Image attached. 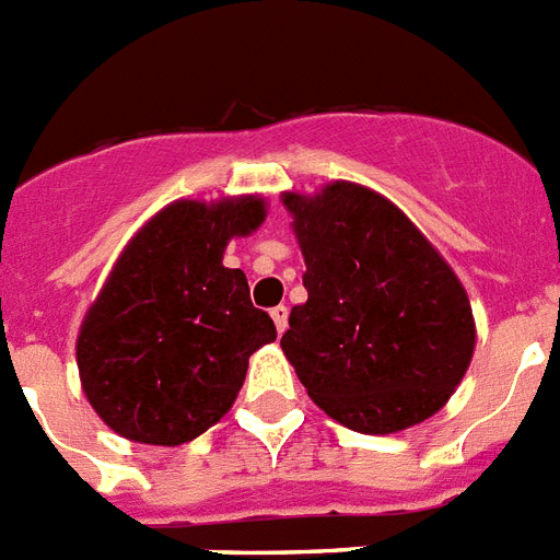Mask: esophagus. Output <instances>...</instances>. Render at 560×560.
<instances>
[{"mask_svg": "<svg viewBox=\"0 0 560 560\" xmlns=\"http://www.w3.org/2000/svg\"><path fill=\"white\" fill-rule=\"evenodd\" d=\"M288 307H284V304H279V307H272L270 310V318H272V324H276V330L279 332H284L288 330Z\"/></svg>", "mask_w": 560, "mask_h": 560, "instance_id": "esophagus-1", "label": "esophagus"}]
</instances>
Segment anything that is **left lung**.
Returning <instances> with one entry per match:
<instances>
[{"label":"left lung","instance_id":"1","mask_svg":"<svg viewBox=\"0 0 560 560\" xmlns=\"http://www.w3.org/2000/svg\"><path fill=\"white\" fill-rule=\"evenodd\" d=\"M281 201L307 265V302L290 310L281 350L307 396L368 435L435 416L476 350V318L453 267L364 185L330 182Z\"/></svg>","mask_w":560,"mask_h":560}]
</instances>
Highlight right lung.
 I'll use <instances>...</instances> for the list:
<instances>
[{"label": "right lung", "instance_id": "right-lung-1", "mask_svg": "<svg viewBox=\"0 0 560 560\" xmlns=\"http://www.w3.org/2000/svg\"><path fill=\"white\" fill-rule=\"evenodd\" d=\"M265 215L261 196L178 199L125 244L77 338L84 396L121 439L178 447L210 430L276 341L247 276L222 265Z\"/></svg>", "mask_w": 560, "mask_h": 560}]
</instances>
